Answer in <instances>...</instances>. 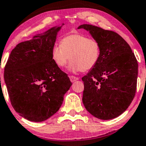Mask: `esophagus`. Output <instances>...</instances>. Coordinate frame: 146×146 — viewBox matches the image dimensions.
<instances>
[{
    "label": "esophagus",
    "mask_w": 146,
    "mask_h": 146,
    "mask_svg": "<svg viewBox=\"0 0 146 146\" xmlns=\"http://www.w3.org/2000/svg\"><path fill=\"white\" fill-rule=\"evenodd\" d=\"M69 78H70V82H76L79 80V78H78V77H76V76H70Z\"/></svg>",
    "instance_id": "1"
}]
</instances>
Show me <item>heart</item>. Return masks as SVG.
Wrapping results in <instances>:
<instances>
[{
  "instance_id": "b5f03b06",
  "label": "heart",
  "mask_w": 146,
  "mask_h": 146,
  "mask_svg": "<svg viewBox=\"0 0 146 146\" xmlns=\"http://www.w3.org/2000/svg\"><path fill=\"white\" fill-rule=\"evenodd\" d=\"M101 55L98 41L80 34L66 35L61 44H55L51 50L54 62L60 68L66 66L70 59L68 70L73 73L86 71L97 64Z\"/></svg>"
}]
</instances>
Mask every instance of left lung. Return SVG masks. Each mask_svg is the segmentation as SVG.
Here are the masks:
<instances>
[{"label":"left lung","instance_id":"left-lung-1","mask_svg":"<svg viewBox=\"0 0 146 146\" xmlns=\"http://www.w3.org/2000/svg\"><path fill=\"white\" fill-rule=\"evenodd\" d=\"M83 28L98 41V62L82 80V102L91 115L102 120L118 117L129 106L135 96L138 63L129 44L110 30L83 24Z\"/></svg>","mask_w":146,"mask_h":146}]
</instances>
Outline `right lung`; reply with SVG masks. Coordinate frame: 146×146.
Masks as SVG:
<instances>
[{
	"mask_svg": "<svg viewBox=\"0 0 146 146\" xmlns=\"http://www.w3.org/2000/svg\"><path fill=\"white\" fill-rule=\"evenodd\" d=\"M63 25L17 44L5 67L4 80L11 104L28 121L41 122L55 114L72 85L51 56Z\"/></svg>",
	"mask_w": 146,
	"mask_h": 146,
	"instance_id": "add662e5",
	"label": "right lung"
}]
</instances>
